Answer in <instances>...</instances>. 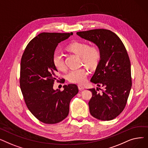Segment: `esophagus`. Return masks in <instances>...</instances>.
Returning a JSON list of instances; mask_svg holds the SVG:
<instances>
[{
    "instance_id": "esophagus-1",
    "label": "esophagus",
    "mask_w": 148,
    "mask_h": 148,
    "mask_svg": "<svg viewBox=\"0 0 148 148\" xmlns=\"http://www.w3.org/2000/svg\"><path fill=\"white\" fill-rule=\"evenodd\" d=\"M78 88H79V89L80 90L84 89V87L82 86V84H78Z\"/></svg>"
}]
</instances>
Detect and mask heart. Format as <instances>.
Listing matches in <instances>:
<instances>
[{
	"mask_svg": "<svg viewBox=\"0 0 148 148\" xmlns=\"http://www.w3.org/2000/svg\"><path fill=\"white\" fill-rule=\"evenodd\" d=\"M67 49L69 51L80 57L82 62L89 68H95L101 58V50L97 45L89 46L83 42H74L70 44ZM52 60L53 65L59 71H65L66 65L62 53L59 51H54ZM88 72L84 68L71 69L67 73L66 79L71 83H83L86 82Z\"/></svg>",
	"mask_w": 148,
	"mask_h": 148,
	"instance_id": "heart-1",
	"label": "heart"
}]
</instances>
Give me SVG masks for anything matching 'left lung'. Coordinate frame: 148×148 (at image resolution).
<instances>
[{"label": "left lung", "instance_id": "1", "mask_svg": "<svg viewBox=\"0 0 148 148\" xmlns=\"http://www.w3.org/2000/svg\"><path fill=\"white\" fill-rule=\"evenodd\" d=\"M77 35L94 42L101 50V58L90 82L103 89L99 88L103 91L100 94L98 88L89 89L92 94L88 103L90 113L99 120H112L123 110L132 86L127 50L118 35L109 30L93 29Z\"/></svg>", "mask_w": 148, "mask_h": 148}]
</instances>
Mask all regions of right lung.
<instances>
[{"label":"right lung","instance_id":"1","mask_svg":"<svg viewBox=\"0 0 148 148\" xmlns=\"http://www.w3.org/2000/svg\"><path fill=\"white\" fill-rule=\"evenodd\" d=\"M71 33L43 32L31 40L23 53L20 64V85L30 112L41 122L54 124L65 119L69 103L78 93L77 85H64V89H53L58 69L52 57L57 45ZM62 83L64 79H61Z\"/></svg>","mask_w":148,"mask_h":148}]
</instances>
